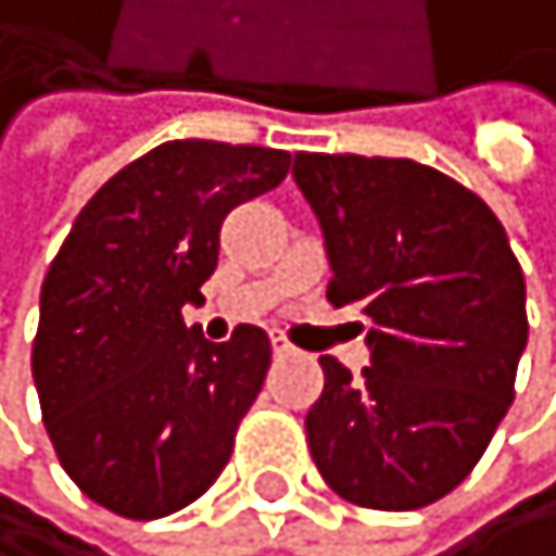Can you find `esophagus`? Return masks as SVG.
Listing matches in <instances>:
<instances>
[{
	"instance_id": "obj_1",
	"label": "esophagus",
	"mask_w": 556,
	"mask_h": 556,
	"mask_svg": "<svg viewBox=\"0 0 556 556\" xmlns=\"http://www.w3.org/2000/svg\"><path fill=\"white\" fill-rule=\"evenodd\" d=\"M270 346H275L278 357H286V353H292V342L286 336H270Z\"/></svg>"
}]
</instances>
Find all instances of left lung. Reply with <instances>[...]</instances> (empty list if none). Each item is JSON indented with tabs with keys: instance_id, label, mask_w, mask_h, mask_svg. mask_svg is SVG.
<instances>
[{
	"instance_id": "left-lung-1",
	"label": "left lung",
	"mask_w": 556,
	"mask_h": 556,
	"mask_svg": "<svg viewBox=\"0 0 556 556\" xmlns=\"http://www.w3.org/2000/svg\"><path fill=\"white\" fill-rule=\"evenodd\" d=\"M292 178L325 231L328 303L371 325L361 375L321 357L311 457L357 507H428L468 479L515 400L521 264L493 210L435 167L295 153Z\"/></svg>"
}]
</instances>
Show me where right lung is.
Wrapping results in <instances>:
<instances>
[{
  "instance_id": "right-lung-1",
  "label": "right lung",
  "mask_w": 556,
  "mask_h": 556,
  "mask_svg": "<svg viewBox=\"0 0 556 556\" xmlns=\"http://www.w3.org/2000/svg\"><path fill=\"white\" fill-rule=\"evenodd\" d=\"M286 149L164 142L77 214L41 281L31 375L63 471L121 518L153 521L203 496L270 367L264 328L228 342L189 328L220 225L289 174Z\"/></svg>"
}]
</instances>
